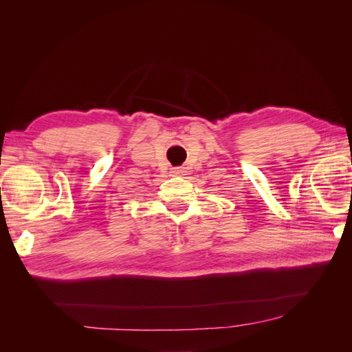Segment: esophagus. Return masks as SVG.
<instances>
[{"label": "esophagus", "mask_w": 352, "mask_h": 352, "mask_svg": "<svg viewBox=\"0 0 352 352\" xmlns=\"http://www.w3.org/2000/svg\"><path fill=\"white\" fill-rule=\"evenodd\" d=\"M172 173H173L175 176H180V175L185 173V168H184V167H176V168L172 170Z\"/></svg>", "instance_id": "obj_1"}]
</instances>
